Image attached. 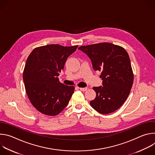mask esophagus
<instances>
[{"label":"esophagus","mask_w":155,"mask_h":155,"mask_svg":"<svg viewBox=\"0 0 155 155\" xmlns=\"http://www.w3.org/2000/svg\"><path fill=\"white\" fill-rule=\"evenodd\" d=\"M79 89L82 91H86L87 90V87H79Z\"/></svg>","instance_id":"1"}]
</instances>
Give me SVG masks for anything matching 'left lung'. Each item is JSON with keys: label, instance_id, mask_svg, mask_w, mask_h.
Segmentation results:
<instances>
[{"label": "left lung", "instance_id": "obj_1", "mask_svg": "<svg viewBox=\"0 0 155 155\" xmlns=\"http://www.w3.org/2000/svg\"><path fill=\"white\" fill-rule=\"evenodd\" d=\"M78 50L86 53L94 71L101 72L102 86L93 87L96 98L91 106L101 114L118 110L128 97L134 81L130 59L121 47L110 43L81 46Z\"/></svg>", "mask_w": 155, "mask_h": 155}]
</instances>
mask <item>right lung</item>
<instances>
[{
  "instance_id": "obj_1",
  "label": "right lung",
  "mask_w": 155,
  "mask_h": 155,
  "mask_svg": "<svg viewBox=\"0 0 155 155\" xmlns=\"http://www.w3.org/2000/svg\"><path fill=\"white\" fill-rule=\"evenodd\" d=\"M77 47L52 44L35 48L28 56L23 75L26 92L41 114L55 116L68 105L75 87L61 83L58 77Z\"/></svg>"
}]
</instances>
